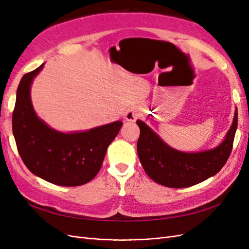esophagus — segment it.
Listing matches in <instances>:
<instances>
[{"label":"esophagus","instance_id":"obj_1","mask_svg":"<svg viewBox=\"0 0 249 249\" xmlns=\"http://www.w3.org/2000/svg\"><path fill=\"white\" fill-rule=\"evenodd\" d=\"M140 115H141V112L138 108H132L126 112L125 119L127 122H135V120L140 117Z\"/></svg>","mask_w":249,"mask_h":249}]
</instances>
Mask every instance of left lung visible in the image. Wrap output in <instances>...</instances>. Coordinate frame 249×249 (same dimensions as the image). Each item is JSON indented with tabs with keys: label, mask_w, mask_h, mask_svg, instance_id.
Returning <instances> with one entry per match:
<instances>
[{
	"label": "left lung",
	"mask_w": 249,
	"mask_h": 249,
	"mask_svg": "<svg viewBox=\"0 0 249 249\" xmlns=\"http://www.w3.org/2000/svg\"><path fill=\"white\" fill-rule=\"evenodd\" d=\"M140 136L137 153L143 169L156 183L169 188H187L215 176L231 155L238 125V111L227 136L214 149L183 153L168 146L141 120H137Z\"/></svg>",
	"instance_id": "8db88e82"
}]
</instances>
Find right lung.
<instances>
[{
  "mask_svg": "<svg viewBox=\"0 0 249 249\" xmlns=\"http://www.w3.org/2000/svg\"><path fill=\"white\" fill-rule=\"evenodd\" d=\"M43 64L21 78L12 113V131L18 154L33 175L58 186L74 187L90 182L100 171L110 143L122 122L86 132L61 133L37 117L30 88Z\"/></svg>",
  "mask_w": 249,
  "mask_h": 249,
  "instance_id": "add662e5",
  "label": "right lung"
}]
</instances>
